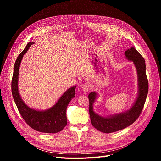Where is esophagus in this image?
Instances as JSON below:
<instances>
[{
  "label": "esophagus",
  "mask_w": 161,
  "mask_h": 161,
  "mask_svg": "<svg viewBox=\"0 0 161 161\" xmlns=\"http://www.w3.org/2000/svg\"><path fill=\"white\" fill-rule=\"evenodd\" d=\"M90 84L88 83H85L83 86H82V91L85 93H86L88 92L89 88H90Z\"/></svg>",
  "instance_id": "obj_1"
}]
</instances>
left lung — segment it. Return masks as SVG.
<instances>
[{"instance_id":"8db88e82","label":"left lung","mask_w":161,"mask_h":161,"mask_svg":"<svg viewBox=\"0 0 161 161\" xmlns=\"http://www.w3.org/2000/svg\"><path fill=\"white\" fill-rule=\"evenodd\" d=\"M124 55L128 60L133 62L137 75V96L131 108L122 113L103 117L97 114L93 108L94 103L98 97L97 93L92 92L88 95L91 124L96 129L104 133L116 132L133 124L140 115L148 94V82L144 58L133 47L126 50Z\"/></svg>"}]
</instances>
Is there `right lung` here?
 I'll return each mask as SVG.
<instances>
[{
    "label": "right lung",
    "mask_w": 161,
    "mask_h": 161,
    "mask_svg": "<svg viewBox=\"0 0 161 161\" xmlns=\"http://www.w3.org/2000/svg\"><path fill=\"white\" fill-rule=\"evenodd\" d=\"M34 43V42H29L16 60L11 83L13 97L22 118L31 127L41 132L57 133L61 131L67 125V106L75 96L76 86L68 88L58 101L48 109L36 110L28 106L22 100L19 93L18 76L23 57Z\"/></svg>",
    "instance_id": "1"
}]
</instances>
